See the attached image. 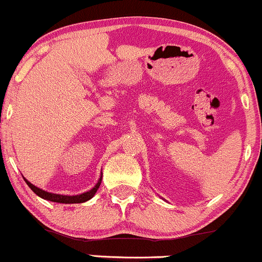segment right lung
<instances>
[{"instance_id":"1","label":"right lung","mask_w":262,"mask_h":262,"mask_svg":"<svg viewBox=\"0 0 262 262\" xmlns=\"http://www.w3.org/2000/svg\"><path fill=\"white\" fill-rule=\"evenodd\" d=\"M25 179V178H24ZM26 184L30 187V189L34 191L36 195H39L40 198L42 199H47V201H50V202H55V203H64V204H71V203H83V202H87L90 201L91 198H93V195L96 194V191L98 190L99 185H101V182H102V177L99 178L98 183H97L96 185H94L93 188H92L91 190L85 191V193H82V194H78V195H63V194H55V193H49V191H45L42 189H40V188L35 187L34 184H31L29 180H26Z\"/></svg>"}]
</instances>
